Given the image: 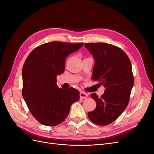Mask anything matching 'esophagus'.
<instances>
[{
  "mask_svg": "<svg viewBox=\"0 0 154 154\" xmlns=\"http://www.w3.org/2000/svg\"><path fill=\"white\" fill-rule=\"evenodd\" d=\"M88 96V94H87L86 92H83V91H81L80 93V97L81 100H83V99H86Z\"/></svg>",
  "mask_w": 154,
  "mask_h": 154,
  "instance_id": "esophagus-1",
  "label": "esophagus"
}]
</instances>
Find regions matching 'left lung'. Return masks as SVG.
Wrapping results in <instances>:
<instances>
[{"mask_svg": "<svg viewBox=\"0 0 154 154\" xmlns=\"http://www.w3.org/2000/svg\"><path fill=\"white\" fill-rule=\"evenodd\" d=\"M85 47L95 60L92 79L105 87L100 97L96 93L91 94L96 107L88 113V117L96 125H109L128 104L134 82L131 62L122 49L112 44L86 43Z\"/></svg>", "mask_w": 154, "mask_h": 154, "instance_id": "8db88e82", "label": "left lung"}]
</instances>
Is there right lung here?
<instances>
[{
  "mask_svg": "<svg viewBox=\"0 0 154 154\" xmlns=\"http://www.w3.org/2000/svg\"><path fill=\"white\" fill-rule=\"evenodd\" d=\"M83 44L52 42L40 45L29 54L22 68V96L39 123L53 127L63 122L71 105L80 100L75 88H58L57 76L64 72L68 56Z\"/></svg>",
  "mask_w": 154,
  "mask_h": 154,
  "instance_id": "1",
  "label": "right lung"
}]
</instances>
